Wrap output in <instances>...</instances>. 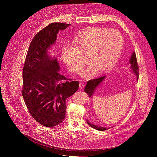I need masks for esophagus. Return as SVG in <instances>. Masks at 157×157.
<instances>
[{
	"label": "esophagus",
	"instance_id": "1",
	"mask_svg": "<svg viewBox=\"0 0 157 157\" xmlns=\"http://www.w3.org/2000/svg\"><path fill=\"white\" fill-rule=\"evenodd\" d=\"M79 88H80V89H82V88L84 87V85L82 83H79Z\"/></svg>",
	"mask_w": 157,
	"mask_h": 157
}]
</instances>
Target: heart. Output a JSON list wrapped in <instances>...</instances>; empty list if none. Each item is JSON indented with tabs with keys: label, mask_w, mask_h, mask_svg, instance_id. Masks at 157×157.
<instances>
[{
	"label": "heart",
	"mask_w": 157,
	"mask_h": 157,
	"mask_svg": "<svg viewBox=\"0 0 157 157\" xmlns=\"http://www.w3.org/2000/svg\"><path fill=\"white\" fill-rule=\"evenodd\" d=\"M75 46L66 43L62 47L61 58L71 73H79L86 63H91L82 73L90 78L100 70L110 68L120 57L124 48V38L117 30L106 28H89L77 34L73 40Z\"/></svg>",
	"instance_id": "heart-1"
}]
</instances>
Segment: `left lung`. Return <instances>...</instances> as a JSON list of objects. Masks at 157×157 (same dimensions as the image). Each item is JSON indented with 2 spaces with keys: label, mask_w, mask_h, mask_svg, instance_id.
<instances>
[{
  "label": "left lung",
  "mask_w": 157,
  "mask_h": 157,
  "mask_svg": "<svg viewBox=\"0 0 157 157\" xmlns=\"http://www.w3.org/2000/svg\"><path fill=\"white\" fill-rule=\"evenodd\" d=\"M129 63L130 64V68H131L132 70L133 71V72L134 73L136 74V75H137V79H138L139 68V65H138L137 60V57H136V55L135 52L133 53V54L131 56V58L130 59ZM104 78H105V76H103L102 77L93 79H91V80H89V81H87V84H86V87H84V92L87 94V95L89 98L92 96V95L93 94L96 87L101 83V82L104 80ZM87 124L89 125L92 127L93 128L98 130L103 131V130H106V128H105V127H102L97 126V125H95L94 124H90L87 121Z\"/></svg>",
  "instance_id": "left-lung-1"
}]
</instances>
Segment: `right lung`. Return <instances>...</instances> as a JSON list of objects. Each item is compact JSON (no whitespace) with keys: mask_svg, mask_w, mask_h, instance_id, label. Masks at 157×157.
Instances as JSON below:
<instances>
[{"mask_svg":"<svg viewBox=\"0 0 157 157\" xmlns=\"http://www.w3.org/2000/svg\"><path fill=\"white\" fill-rule=\"evenodd\" d=\"M70 24L52 23L32 40L23 67L21 94L32 117L41 125L52 127L65 118L66 99L77 91L79 82L58 72L56 59H51L48 48L54 44L59 30Z\"/></svg>","mask_w":157,"mask_h":157,"instance_id":"1","label":"right lung"}]
</instances>
